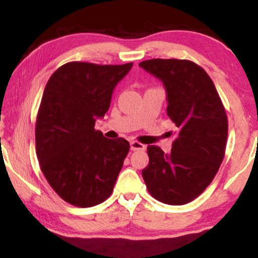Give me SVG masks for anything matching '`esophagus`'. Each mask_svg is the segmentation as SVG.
Listing matches in <instances>:
<instances>
[{
  "instance_id": "esophagus-1",
  "label": "esophagus",
  "mask_w": 258,
  "mask_h": 258,
  "mask_svg": "<svg viewBox=\"0 0 258 258\" xmlns=\"http://www.w3.org/2000/svg\"><path fill=\"white\" fill-rule=\"evenodd\" d=\"M131 150H144L146 149V146L142 143H139L137 141H132L131 143Z\"/></svg>"
}]
</instances>
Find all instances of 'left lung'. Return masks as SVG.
<instances>
[{
  "mask_svg": "<svg viewBox=\"0 0 258 258\" xmlns=\"http://www.w3.org/2000/svg\"><path fill=\"white\" fill-rule=\"evenodd\" d=\"M139 67L162 82L167 115L177 127L172 149L147 148L142 171L148 191L168 205H184L215 178L226 152L228 120L214 82L203 68L185 59H149Z\"/></svg>",
  "mask_w": 258,
  "mask_h": 258,
  "instance_id": "8db88e82",
  "label": "left lung"
}]
</instances>
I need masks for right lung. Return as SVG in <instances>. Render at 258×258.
I'll return each instance as SVG.
<instances>
[{
	"instance_id": "1",
	"label": "right lung",
	"mask_w": 258,
	"mask_h": 258,
	"mask_svg": "<svg viewBox=\"0 0 258 258\" xmlns=\"http://www.w3.org/2000/svg\"><path fill=\"white\" fill-rule=\"evenodd\" d=\"M132 65L72 61L44 87L35 131L37 159L53 190L74 206L98 205L112 193L130 143L105 138L94 123Z\"/></svg>"
}]
</instances>
